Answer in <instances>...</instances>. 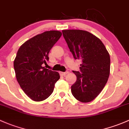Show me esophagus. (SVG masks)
Masks as SVG:
<instances>
[{
	"mask_svg": "<svg viewBox=\"0 0 129 129\" xmlns=\"http://www.w3.org/2000/svg\"><path fill=\"white\" fill-rule=\"evenodd\" d=\"M68 74V72H60V75L62 76H65L66 74Z\"/></svg>",
	"mask_w": 129,
	"mask_h": 129,
	"instance_id": "esophagus-1",
	"label": "esophagus"
}]
</instances>
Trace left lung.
Returning a JSON list of instances; mask_svg holds the SVG:
<instances>
[{"mask_svg":"<svg viewBox=\"0 0 129 129\" xmlns=\"http://www.w3.org/2000/svg\"><path fill=\"white\" fill-rule=\"evenodd\" d=\"M75 59H82L80 71H73L77 81L71 86L73 96L82 103L93 101L104 88L110 73V56L96 36L80 29L62 30Z\"/></svg>","mask_w":129,"mask_h":129,"instance_id":"obj_1","label":"left lung"}]
</instances>
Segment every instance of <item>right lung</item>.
I'll return each mask as SVG.
<instances>
[{
  "mask_svg": "<svg viewBox=\"0 0 129 129\" xmlns=\"http://www.w3.org/2000/svg\"><path fill=\"white\" fill-rule=\"evenodd\" d=\"M62 33L48 31L34 36L19 48L13 62L16 78L29 98L41 101L54 91L59 74L43 67L49 60V52L60 38Z\"/></svg>",
  "mask_w": 129,
  "mask_h": 129,
  "instance_id": "obj_1",
  "label": "right lung"
}]
</instances>
